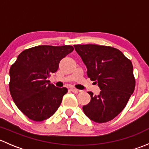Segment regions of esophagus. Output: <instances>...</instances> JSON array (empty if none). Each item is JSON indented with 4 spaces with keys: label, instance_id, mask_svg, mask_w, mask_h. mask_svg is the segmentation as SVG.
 <instances>
[{
    "label": "esophagus",
    "instance_id": "1",
    "mask_svg": "<svg viewBox=\"0 0 149 149\" xmlns=\"http://www.w3.org/2000/svg\"><path fill=\"white\" fill-rule=\"evenodd\" d=\"M70 91H71L72 92H73V93H76V94H77V93L79 92V90L76 89V88H70Z\"/></svg>",
    "mask_w": 149,
    "mask_h": 149
}]
</instances>
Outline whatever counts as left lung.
Wrapping results in <instances>:
<instances>
[{
    "label": "left lung",
    "instance_id": "8db88e82",
    "mask_svg": "<svg viewBox=\"0 0 149 149\" xmlns=\"http://www.w3.org/2000/svg\"><path fill=\"white\" fill-rule=\"evenodd\" d=\"M87 68V76L97 84L99 95L83 107L84 114L96 123L112 120L125 107L136 86L133 67L121 51L97 45H73Z\"/></svg>",
    "mask_w": 149,
    "mask_h": 149
}]
</instances>
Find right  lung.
Returning a JSON list of instances; mask_svg holds the SVG:
<instances>
[{"label": "right lung", "mask_w": 149, "mask_h": 149, "mask_svg": "<svg viewBox=\"0 0 149 149\" xmlns=\"http://www.w3.org/2000/svg\"><path fill=\"white\" fill-rule=\"evenodd\" d=\"M73 46L39 45L25 49L9 70L10 95L17 107L30 120L42 121L57 111L65 87L58 88L47 80Z\"/></svg>", "instance_id": "obj_1"}]
</instances>
